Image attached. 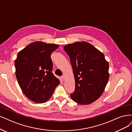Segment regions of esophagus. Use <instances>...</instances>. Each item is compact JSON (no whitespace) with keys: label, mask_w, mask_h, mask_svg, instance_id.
<instances>
[{"label":"esophagus","mask_w":132,"mask_h":132,"mask_svg":"<svg viewBox=\"0 0 132 132\" xmlns=\"http://www.w3.org/2000/svg\"><path fill=\"white\" fill-rule=\"evenodd\" d=\"M65 76L64 75H63L62 77H61V79L62 80V81H63V80H65Z\"/></svg>","instance_id":"esophagus-1"}]
</instances>
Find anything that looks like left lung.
Here are the masks:
<instances>
[{
    "label": "left lung",
    "mask_w": 132,
    "mask_h": 132,
    "mask_svg": "<svg viewBox=\"0 0 132 132\" xmlns=\"http://www.w3.org/2000/svg\"><path fill=\"white\" fill-rule=\"evenodd\" d=\"M69 55L75 80L71 99L80 105L94 103L103 94L109 79V64L104 54L87 42L63 46Z\"/></svg>",
    "instance_id": "left-lung-1"
}]
</instances>
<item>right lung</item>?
<instances>
[{"instance_id":"right-lung-1","label":"right lung","mask_w":132,"mask_h":132,"mask_svg":"<svg viewBox=\"0 0 132 132\" xmlns=\"http://www.w3.org/2000/svg\"><path fill=\"white\" fill-rule=\"evenodd\" d=\"M59 47L56 44L36 41L18 54L15 75L21 90L29 100L41 104L47 101L60 83L52 73L50 55Z\"/></svg>"}]
</instances>
